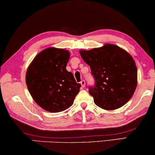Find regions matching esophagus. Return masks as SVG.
Wrapping results in <instances>:
<instances>
[{
    "mask_svg": "<svg viewBox=\"0 0 155 155\" xmlns=\"http://www.w3.org/2000/svg\"><path fill=\"white\" fill-rule=\"evenodd\" d=\"M80 84H81L82 87H84L85 86V81H84V80H82L81 82H80Z\"/></svg>",
    "mask_w": 155,
    "mask_h": 155,
    "instance_id": "obj_1",
    "label": "esophagus"
}]
</instances>
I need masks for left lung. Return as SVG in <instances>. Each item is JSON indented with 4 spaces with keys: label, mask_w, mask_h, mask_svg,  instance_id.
I'll return each mask as SVG.
<instances>
[{
    "label": "left lung",
    "mask_w": 155,
    "mask_h": 155,
    "mask_svg": "<svg viewBox=\"0 0 155 155\" xmlns=\"http://www.w3.org/2000/svg\"><path fill=\"white\" fill-rule=\"evenodd\" d=\"M80 54L90 66L94 77V85L88 89L95 104L107 110L126 104L137 87V70L130 55L109 44L90 51H80Z\"/></svg>",
    "instance_id": "left-lung-1"
}]
</instances>
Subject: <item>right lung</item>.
I'll return each instance as SVG.
<instances>
[{"label":"right lung","instance_id":"add662e5","mask_svg":"<svg viewBox=\"0 0 155 155\" xmlns=\"http://www.w3.org/2000/svg\"><path fill=\"white\" fill-rule=\"evenodd\" d=\"M70 58L68 51L48 48L40 52L26 73L27 88L34 100L42 109L60 112L73 104L81 84L66 70Z\"/></svg>","mask_w":155,"mask_h":155}]
</instances>
